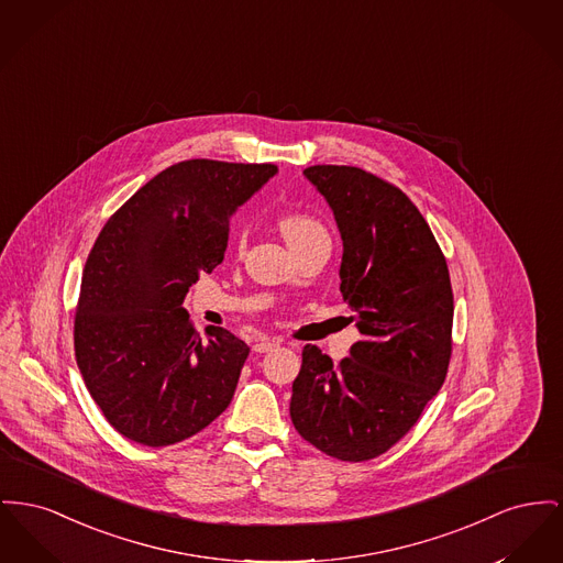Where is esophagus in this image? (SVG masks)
I'll return each instance as SVG.
<instances>
[{
	"label": "esophagus",
	"instance_id": "34e87169",
	"mask_svg": "<svg viewBox=\"0 0 563 563\" xmlns=\"http://www.w3.org/2000/svg\"><path fill=\"white\" fill-rule=\"evenodd\" d=\"M278 346H280L278 340H262V342H255V344H253V351H255V353H269V351H274V349H278Z\"/></svg>",
	"mask_w": 563,
	"mask_h": 563
}]
</instances>
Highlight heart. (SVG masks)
<instances>
[{
  "label": "heart",
  "mask_w": 563,
  "mask_h": 563,
  "mask_svg": "<svg viewBox=\"0 0 563 563\" xmlns=\"http://www.w3.org/2000/svg\"><path fill=\"white\" fill-rule=\"evenodd\" d=\"M278 228H280V233H283V238H285V242H287L291 249L298 246V244L308 242V240H312V238L328 235L325 228H323L317 219H312V217H308V214H287V217L280 219ZM240 244H242V240H240Z\"/></svg>",
  "instance_id": "heart-1"
}]
</instances>
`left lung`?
I'll return each mask as SVG.
<instances>
[{
	"label": "left lung",
	"mask_w": 563,
	"mask_h": 563,
	"mask_svg": "<svg viewBox=\"0 0 563 563\" xmlns=\"http://www.w3.org/2000/svg\"><path fill=\"white\" fill-rule=\"evenodd\" d=\"M303 176L333 210L340 294L362 340L338 365L303 346L289 412L325 455L367 462L406 435L446 378L449 267L419 208L387 180L351 166H310Z\"/></svg>",
	"instance_id": "obj_1"
}]
</instances>
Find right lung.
<instances>
[{"label":"right lung","mask_w":563,"mask_h":563,"mask_svg":"<svg viewBox=\"0 0 563 563\" xmlns=\"http://www.w3.org/2000/svg\"><path fill=\"white\" fill-rule=\"evenodd\" d=\"M276 172L180 162L137 189L98 235L76 308V364L108 423L133 442H183L230 406L251 349L223 328L201 340L183 301L199 274L223 262L238 206Z\"/></svg>","instance_id":"1"}]
</instances>
